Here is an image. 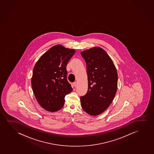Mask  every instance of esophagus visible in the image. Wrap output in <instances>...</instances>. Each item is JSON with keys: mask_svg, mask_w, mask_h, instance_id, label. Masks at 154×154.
<instances>
[{"mask_svg": "<svg viewBox=\"0 0 154 154\" xmlns=\"http://www.w3.org/2000/svg\"><path fill=\"white\" fill-rule=\"evenodd\" d=\"M73 86H74V87H76V85H77V84H76V82H74V83H73Z\"/></svg>", "mask_w": 154, "mask_h": 154, "instance_id": "34e87169", "label": "esophagus"}]
</instances>
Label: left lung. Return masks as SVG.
Listing matches in <instances>:
<instances>
[{
	"mask_svg": "<svg viewBox=\"0 0 154 154\" xmlns=\"http://www.w3.org/2000/svg\"><path fill=\"white\" fill-rule=\"evenodd\" d=\"M86 63L88 90L80 97L83 109L91 116L102 114L115 97L117 89V70L104 50L93 47L81 52Z\"/></svg>",
	"mask_w": 154,
	"mask_h": 154,
	"instance_id": "8db88e82",
	"label": "left lung"
}]
</instances>
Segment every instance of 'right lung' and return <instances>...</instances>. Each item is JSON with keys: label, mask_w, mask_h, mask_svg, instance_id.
I'll list each match as a JSON object with an SVG mask.
<instances>
[{"label": "right lung", "mask_w": 154, "mask_h": 154, "mask_svg": "<svg viewBox=\"0 0 154 154\" xmlns=\"http://www.w3.org/2000/svg\"><path fill=\"white\" fill-rule=\"evenodd\" d=\"M75 50L57 45L41 55L33 68L31 86L38 102L46 111L63 107L72 88L67 80L66 66Z\"/></svg>", "instance_id": "obj_1"}]
</instances>
